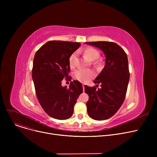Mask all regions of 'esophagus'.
<instances>
[{
    "mask_svg": "<svg viewBox=\"0 0 157 157\" xmlns=\"http://www.w3.org/2000/svg\"><path fill=\"white\" fill-rule=\"evenodd\" d=\"M83 91H84V89H85V85H83Z\"/></svg>",
    "mask_w": 157,
    "mask_h": 157,
    "instance_id": "1",
    "label": "esophagus"
}]
</instances>
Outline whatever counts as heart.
Segmentation results:
<instances>
[{"instance_id": "heart-1", "label": "heart", "mask_w": 157, "mask_h": 157, "mask_svg": "<svg viewBox=\"0 0 157 157\" xmlns=\"http://www.w3.org/2000/svg\"><path fill=\"white\" fill-rule=\"evenodd\" d=\"M84 55L90 61H94L99 57V52L93 47H88L84 50ZM76 53H73L69 57V63L71 67H74L76 65ZM95 76V73L92 70L88 69H79L74 73V77L78 80L81 82H87L90 79L93 78Z\"/></svg>"}]
</instances>
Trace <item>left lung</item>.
Instances as JSON below:
<instances>
[{
    "instance_id": "8db88e82",
    "label": "left lung",
    "mask_w": 157,
    "mask_h": 157,
    "mask_svg": "<svg viewBox=\"0 0 157 157\" xmlns=\"http://www.w3.org/2000/svg\"><path fill=\"white\" fill-rule=\"evenodd\" d=\"M99 48L105 56V66L94 81L101 88L85 86L89 96L86 102L88 114L95 120H107L116 113L125 100L130 78L128 58L117 44L108 41L87 42Z\"/></svg>"
}]
</instances>
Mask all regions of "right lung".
I'll use <instances>...</instances> for the list:
<instances>
[{
    "mask_svg": "<svg viewBox=\"0 0 157 157\" xmlns=\"http://www.w3.org/2000/svg\"><path fill=\"white\" fill-rule=\"evenodd\" d=\"M80 46L79 43L50 40L35 54L32 76L36 94L44 111L53 118H69L83 92L82 84L77 80L71 81L69 88L62 86L63 78L71 80L69 59Z\"/></svg>",
    "mask_w": 157,
    "mask_h": 157,
    "instance_id": "1",
    "label": "right lung"
}]
</instances>
